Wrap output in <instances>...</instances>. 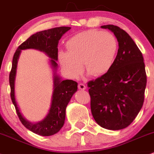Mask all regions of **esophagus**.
I'll list each match as a JSON object with an SVG mask.
<instances>
[{"mask_svg":"<svg viewBox=\"0 0 154 154\" xmlns=\"http://www.w3.org/2000/svg\"><path fill=\"white\" fill-rule=\"evenodd\" d=\"M78 87H79V89H81V90H85V89H86V86H85V85L83 84H79V86H78Z\"/></svg>","mask_w":154,"mask_h":154,"instance_id":"obj_1","label":"esophagus"}]
</instances>
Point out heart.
I'll list each match as a JSON object with an SVG mask.
<instances>
[{
	"instance_id": "b5f03b06",
	"label": "heart",
	"mask_w": 154,
	"mask_h": 154,
	"mask_svg": "<svg viewBox=\"0 0 154 154\" xmlns=\"http://www.w3.org/2000/svg\"><path fill=\"white\" fill-rule=\"evenodd\" d=\"M67 52L60 51L58 60L66 73L77 78L83 65L90 75L99 77L111 70L116 58L118 42L110 32L91 29L72 37L66 43Z\"/></svg>"
}]
</instances>
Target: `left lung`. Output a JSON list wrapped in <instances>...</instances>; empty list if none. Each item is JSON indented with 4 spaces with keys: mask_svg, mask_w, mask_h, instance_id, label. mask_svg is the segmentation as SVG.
<instances>
[{
    "mask_svg": "<svg viewBox=\"0 0 154 154\" xmlns=\"http://www.w3.org/2000/svg\"><path fill=\"white\" fill-rule=\"evenodd\" d=\"M101 28L113 32L119 49L111 70L88 83L91 113L101 127L118 131L131 124L143 104L145 64L141 52L125 31L111 24Z\"/></svg>",
    "mask_w": 154,
    "mask_h": 154,
    "instance_id": "1",
    "label": "left lung"
}]
</instances>
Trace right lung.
<instances>
[{
  "mask_svg": "<svg viewBox=\"0 0 154 154\" xmlns=\"http://www.w3.org/2000/svg\"><path fill=\"white\" fill-rule=\"evenodd\" d=\"M70 29V27L68 26L56 27L32 34L19 46L13 57L12 68L9 75L12 102L15 106L18 116L24 127L42 136H50L55 134L63 128L66 120L67 105L78 90L77 82L73 80H62L57 72L58 68L57 63L58 51L57 45L62 36ZM27 48H34L44 52L50 57L49 63L53 71L54 91L50 109L45 118L37 123L30 122L23 117L16 102L15 94V81L17 61L21 51Z\"/></svg>",
  "mask_w": 154,
  "mask_h": 154,
  "instance_id": "obj_1",
  "label": "right lung"
}]
</instances>
